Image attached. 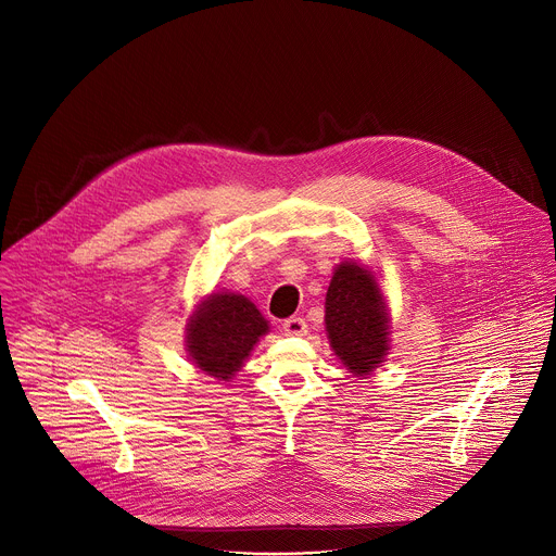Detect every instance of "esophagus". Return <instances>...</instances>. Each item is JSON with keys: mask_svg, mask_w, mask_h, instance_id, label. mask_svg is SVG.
Here are the masks:
<instances>
[{"mask_svg": "<svg viewBox=\"0 0 556 556\" xmlns=\"http://www.w3.org/2000/svg\"><path fill=\"white\" fill-rule=\"evenodd\" d=\"M283 332L288 337H303L307 334V324L305 319H301V316H290V319L283 321Z\"/></svg>", "mask_w": 556, "mask_h": 556, "instance_id": "1", "label": "esophagus"}]
</instances>
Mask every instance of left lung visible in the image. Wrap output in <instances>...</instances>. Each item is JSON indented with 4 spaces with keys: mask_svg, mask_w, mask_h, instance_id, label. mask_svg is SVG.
<instances>
[{
    "mask_svg": "<svg viewBox=\"0 0 556 556\" xmlns=\"http://www.w3.org/2000/svg\"><path fill=\"white\" fill-rule=\"evenodd\" d=\"M326 332L334 356L354 378L371 376L387 361L391 314L371 266L337 264L326 294Z\"/></svg>",
    "mask_w": 556,
    "mask_h": 556,
    "instance_id": "left-lung-1",
    "label": "left lung"
}]
</instances>
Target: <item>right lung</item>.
<instances>
[{
    "mask_svg": "<svg viewBox=\"0 0 556 556\" xmlns=\"http://www.w3.org/2000/svg\"><path fill=\"white\" fill-rule=\"evenodd\" d=\"M268 332L270 321H266V316L249 296L213 290L202 296L189 314L185 345L189 361L202 374L230 382Z\"/></svg>",
    "mask_w": 556,
    "mask_h": 556,
    "instance_id": "add662e5",
    "label": "right lung"
}]
</instances>
